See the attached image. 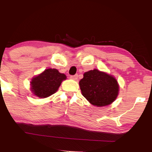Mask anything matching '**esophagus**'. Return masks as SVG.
<instances>
[{
    "mask_svg": "<svg viewBox=\"0 0 152 152\" xmlns=\"http://www.w3.org/2000/svg\"><path fill=\"white\" fill-rule=\"evenodd\" d=\"M70 78L71 79H74V80H76L78 78V75L76 74V75H73V76H71Z\"/></svg>",
    "mask_w": 152,
    "mask_h": 152,
    "instance_id": "34e87169",
    "label": "esophagus"
}]
</instances>
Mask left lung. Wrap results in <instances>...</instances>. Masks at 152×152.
Instances as JSON below:
<instances>
[{"instance_id":"8db88e82","label":"left lung","mask_w":152,"mask_h":152,"mask_svg":"<svg viewBox=\"0 0 152 152\" xmlns=\"http://www.w3.org/2000/svg\"><path fill=\"white\" fill-rule=\"evenodd\" d=\"M79 86L82 95L96 106L111 104L117 97L119 88L114 77L97 69L84 73Z\"/></svg>"}]
</instances>
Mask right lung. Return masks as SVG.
I'll use <instances>...</instances> for the list:
<instances>
[{
    "label": "right lung",
    "mask_w": 152,
    "mask_h": 152,
    "mask_svg": "<svg viewBox=\"0 0 152 152\" xmlns=\"http://www.w3.org/2000/svg\"><path fill=\"white\" fill-rule=\"evenodd\" d=\"M66 78V75L59 73L57 69H46L41 74L32 78L31 91L38 97L46 98L55 93L62 81Z\"/></svg>",
    "instance_id": "1"
}]
</instances>
